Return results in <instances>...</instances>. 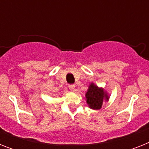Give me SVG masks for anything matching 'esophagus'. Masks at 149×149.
Returning <instances> with one entry per match:
<instances>
[{
    "label": "esophagus",
    "mask_w": 149,
    "mask_h": 149,
    "mask_svg": "<svg viewBox=\"0 0 149 149\" xmlns=\"http://www.w3.org/2000/svg\"><path fill=\"white\" fill-rule=\"evenodd\" d=\"M69 89H70V91H73L75 89V85H73V84H70V85H69Z\"/></svg>",
    "instance_id": "esophagus-1"
}]
</instances>
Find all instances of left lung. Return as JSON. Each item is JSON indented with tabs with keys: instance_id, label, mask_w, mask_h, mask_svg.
<instances>
[{
	"instance_id": "obj_1",
	"label": "left lung",
	"mask_w": 149,
	"mask_h": 149,
	"mask_svg": "<svg viewBox=\"0 0 149 149\" xmlns=\"http://www.w3.org/2000/svg\"><path fill=\"white\" fill-rule=\"evenodd\" d=\"M86 103L91 109L99 110L101 108L103 101L104 100H108L109 97L107 93L104 92V89L99 88L94 84L89 86V89L86 93Z\"/></svg>"
}]
</instances>
